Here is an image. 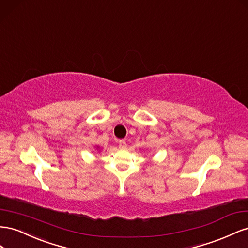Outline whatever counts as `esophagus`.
<instances>
[{"label":"esophagus","instance_id":"34e87169","mask_svg":"<svg viewBox=\"0 0 248 248\" xmlns=\"http://www.w3.org/2000/svg\"><path fill=\"white\" fill-rule=\"evenodd\" d=\"M118 144H119V148H125L126 147V143H125V140L122 139L118 141Z\"/></svg>","mask_w":248,"mask_h":248}]
</instances>
